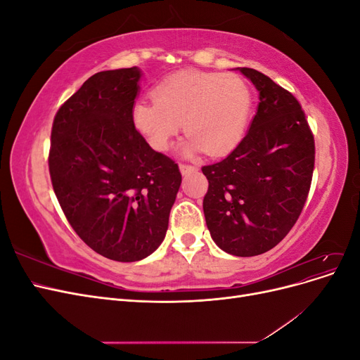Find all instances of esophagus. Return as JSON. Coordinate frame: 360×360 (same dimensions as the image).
<instances>
[{
  "mask_svg": "<svg viewBox=\"0 0 360 360\" xmlns=\"http://www.w3.org/2000/svg\"><path fill=\"white\" fill-rule=\"evenodd\" d=\"M180 172L183 174V176H189V174L195 172L198 168L193 167V165H186V163H180Z\"/></svg>",
  "mask_w": 360,
  "mask_h": 360,
  "instance_id": "esophagus-1",
  "label": "esophagus"
}]
</instances>
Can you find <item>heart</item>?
Here are the masks:
<instances>
[{"instance_id":"obj_1","label":"heart","mask_w":360,"mask_h":360,"mask_svg":"<svg viewBox=\"0 0 360 360\" xmlns=\"http://www.w3.org/2000/svg\"><path fill=\"white\" fill-rule=\"evenodd\" d=\"M250 111L252 91L242 76L189 69L159 82L153 101H138L132 122L156 151H167L183 126V155L221 156L240 144Z\"/></svg>"}]
</instances>
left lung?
<instances>
[{"mask_svg": "<svg viewBox=\"0 0 360 360\" xmlns=\"http://www.w3.org/2000/svg\"><path fill=\"white\" fill-rule=\"evenodd\" d=\"M258 91L257 114L230 155L202 167V209L213 242L236 257L275 248L299 219L311 188L315 146L302 106L255 69L237 68Z\"/></svg>", "mask_w": 360, "mask_h": 360, "instance_id": "left-lung-1", "label": "left lung"}]
</instances>
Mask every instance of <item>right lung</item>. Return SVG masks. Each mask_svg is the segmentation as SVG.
I'll list each match as a JSON object with an SVG mask.
<instances>
[{
	"mask_svg": "<svg viewBox=\"0 0 360 360\" xmlns=\"http://www.w3.org/2000/svg\"><path fill=\"white\" fill-rule=\"evenodd\" d=\"M141 76L138 68L93 75L51 132V180L69 224L97 254L122 263L160 246L181 183L177 163L134 126Z\"/></svg>",
	"mask_w": 360,
	"mask_h": 360,
	"instance_id": "1",
	"label": "right lung"
}]
</instances>
